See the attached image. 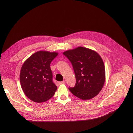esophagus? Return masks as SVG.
Returning <instances> with one entry per match:
<instances>
[{
  "instance_id": "esophagus-1",
  "label": "esophagus",
  "mask_w": 133,
  "mask_h": 133,
  "mask_svg": "<svg viewBox=\"0 0 133 133\" xmlns=\"http://www.w3.org/2000/svg\"><path fill=\"white\" fill-rule=\"evenodd\" d=\"M65 81H61L59 82V83L60 85H65Z\"/></svg>"
}]
</instances>
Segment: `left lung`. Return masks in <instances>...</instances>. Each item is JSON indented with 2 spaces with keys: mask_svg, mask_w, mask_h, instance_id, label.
<instances>
[{
  "mask_svg": "<svg viewBox=\"0 0 133 133\" xmlns=\"http://www.w3.org/2000/svg\"><path fill=\"white\" fill-rule=\"evenodd\" d=\"M72 65L76 78L74 87L68 89L82 100H89L96 96L105 81L103 61L96 52L78 47L63 53Z\"/></svg>",
  "mask_w": 133,
  "mask_h": 133,
  "instance_id": "8db88e82",
  "label": "left lung"
}]
</instances>
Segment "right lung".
Wrapping results in <instances>:
<instances>
[{"label":"right lung","instance_id":"1","mask_svg":"<svg viewBox=\"0 0 133 133\" xmlns=\"http://www.w3.org/2000/svg\"><path fill=\"white\" fill-rule=\"evenodd\" d=\"M58 53L41 51L34 53L24 63L20 73V81L27 97L36 102L50 99L57 87L53 81L50 68Z\"/></svg>","mask_w":133,"mask_h":133}]
</instances>
